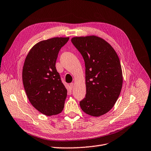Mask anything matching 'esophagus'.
<instances>
[{
	"mask_svg": "<svg viewBox=\"0 0 151 151\" xmlns=\"http://www.w3.org/2000/svg\"><path fill=\"white\" fill-rule=\"evenodd\" d=\"M74 86V83H70V87L71 89L73 88Z\"/></svg>",
	"mask_w": 151,
	"mask_h": 151,
	"instance_id": "obj_1",
	"label": "esophagus"
}]
</instances>
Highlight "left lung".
<instances>
[{"label": "left lung", "mask_w": 151, "mask_h": 151, "mask_svg": "<svg viewBox=\"0 0 151 151\" xmlns=\"http://www.w3.org/2000/svg\"><path fill=\"white\" fill-rule=\"evenodd\" d=\"M71 41L86 66V94L80 106L89 115H103L113 107L121 92L123 76L119 58L109 43L95 36L74 37Z\"/></svg>", "instance_id": "1"}]
</instances>
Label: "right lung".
Returning <instances> with one entry per match:
<instances>
[{"label":"right lung","mask_w":151,"mask_h":151,"mask_svg":"<svg viewBox=\"0 0 151 151\" xmlns=\"http://www.w3.org/2000/svg\"><path fill=\"white\" fill-rule=\"evenodd\" d=\"M69 38H52L39 42L28 52L24 63L22 79L29 101L47 116L61 113L67 89L56 68L58 53Z\"/></svg>","instance_id":"obj_1"}]
</instances>
